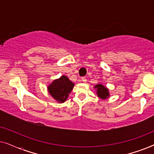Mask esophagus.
<instances>
[{"mask_svg":"<svg viewBox=\"0 0 154 154\" xmlns=\"http://www.w3.org/2000/svg\"><path fill=\"white\" fill-rule=\"evenodd\" d=\"M81 81H83V82H84V83H85V82L87 81V79H86V78H85V77H82Z\"/></svg>","mask_w":154,"mask_h":154,"instance_id":"34e87169","label":"esophagus"}]
</instances>
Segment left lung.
Returning a JSON list of instances; mask_svg holds the SVG:
<instances>
[{
	"instance_id": "left-lung-1",
	"label": "left lung",
	"mask_w": 154,
	"mask_h": 154,
	"mask_svg": "<svg viewBox=\"0 0 154 154\" xmlns=\"http://www.w3.org/2000/svg\"><path fill=\"white\" fill-rule=\"evenodd\" d=\"M94 88L97 90V94L100 98L105 100L109 97V90L102 84H97L94 86Z\"/></svg>"
}]
</instances>
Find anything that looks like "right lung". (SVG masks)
<instances>
[{
	"instance_id": "add662e5",
	"label": "right lung",
	"mask_w": 154,
	"mask_h": 154,
	"mask_svg": "<svg viewBox=\"0 0 154 154\" xmlns=\"http://www.w3.org/2000/svg\"><path fill=\"white\" fill-rule=\"evenodd\" d=\"M74 83H73L66 75H62L48 85L49 93L57 102L63 103L68 98L69 94L72 90Z\"/></svg>"
}]
</instances>
